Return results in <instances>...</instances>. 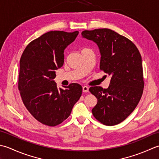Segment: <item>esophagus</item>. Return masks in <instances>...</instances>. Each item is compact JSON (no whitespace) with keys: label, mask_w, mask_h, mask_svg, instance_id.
I'll list each match as a JSON object with an SVG mask.
<instances>
[{"label":"esophagus","mask_w":159,"mask_h":159,"mask_svg":"<svg viewBox=\"0 0 159 159\" xmlns=\"http://www.w3.org/2000/svg\"><path fill=\"white\" fill-rule=\"evenodd\" d=\"M82 89H83V92L84 93H87V92H89V88L87 86H84L82 87Z\"/></svg>","instance_id":"1"}]
</instances>
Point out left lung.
Listing matches in <instances>:
<instances>
[{
	"mask_svg": "<svg viewBox=\"0 0 159 159\" xmlns=\"http://www.w3.org/2000/svg\"><path fill=\"white\" fill-rule=\"evenodd\" d=\"M82 35L98 44L101 53L100 69L111 76L108 89H89L98 99L93 115L106 125L120 124L134 111L143 94L141 54L131 40L109 29L85 30Z\"/></svg>",
	"mask_w": 159,
	"mask_h": 159,
	"instance_id": "obj_1",
	"label": "left lung"
}]
</instances>
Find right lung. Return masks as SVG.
I'll return each instance as SVG.
<instances>
[{"label":"right lung","mask_w":159,"mask_h":159,"mask_svg":"<svg viewBox=\"0 0 159 159\" xmlns=\"http://www.w3.org/2000/svg\"><path fill=\"white\" fill-rule=\"evenodd\" d=\"M79 32L51 31L25 48L20 60L18 89L26 108L44 125L56 126L69 117L82 93L79 84L57 87L56 70L64 64V51Z\"/></svg>","instance_id":"add662e5"}]
</instances>
